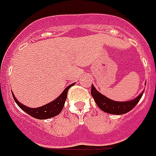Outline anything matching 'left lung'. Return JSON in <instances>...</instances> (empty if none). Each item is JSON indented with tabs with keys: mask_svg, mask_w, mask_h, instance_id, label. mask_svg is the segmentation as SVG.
<instances>
[{
	"mask_svg": "<svg viewBox=\"0 0 156 156\" xmlns=\"http://www.w3.org/2000/svg\"><path fill=\"white\" fill-rule=\"evenodd\" d=\"M143 93H142L138 98L132 100V101L119 102L114 101L105 98V96L98 93L93 84H92V88H91V94L98 105V106L105 113H111V114H124V113L130 111L138 104L139 100L141 99Z\"/></svg>",
	"mask_w": 156,
	"mask_h": 156,
	"instance_id": "1",
	"label": "left lung"
}]
</instances>
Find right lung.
I'll return each instance as SVG.
<instances>
[{
  "label": "right lung",
  "mask_w": 156,
  "mask_h": 156,
  "mask_svg": "<svg viewBox=\"0 0 156 156\" xmlns=\"http://www.w3.org/2000/svg\"><path fill=\"white\" fill-rule=\"evenodd\" d=\"M74 84H71V85L68 86L67 88H65V90L63 91V93L61 94L58 98H56V100H55L54 101L51 102L49 104L45 105L44 106L39 107V108H34V109H32V108H29V107L26 106V105H23L22 104H21L18 101H17L16 98H15L14 95L13 94V99H14L15 102L17 103V105L22 109L24 110L27 113H28L29 115L33 117L34 118H37V119H47V118H53L55 116L58 115V113L62 111V109L63 108V105H64V103H65V101L67 99V96H68V89L72 87V85H74Z\"/></svg>",
  "instance_id": "1"
}]
</instances>
